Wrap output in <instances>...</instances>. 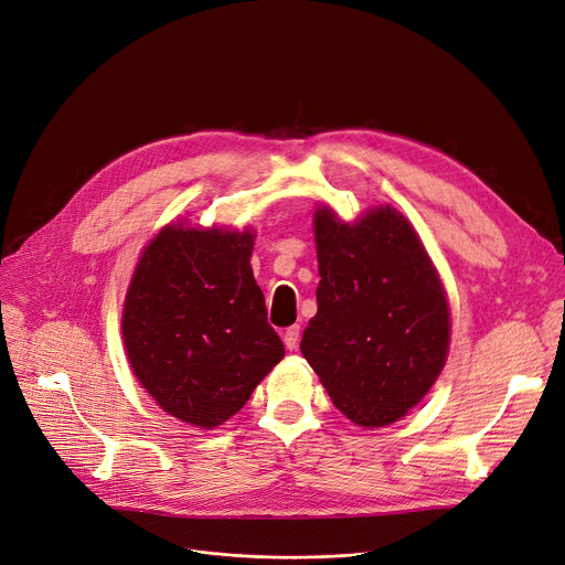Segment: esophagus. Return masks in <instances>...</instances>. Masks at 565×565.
<instances>
[{"instance_id": "34e87169", "label": "esophagus", "mask_w": 565, "mask_h": 565, "mask_svg": "<svg viewBox=\"0 0 565 565\" xmlns=\"http://www.w3.org/2000/svg\"><path fill=\"white\" fill-rule=\"evenodd\" d=\"M284 344L290 351L297 349V344H299V327H290V329L284 331Z\"/></svg>"}]
</instances>
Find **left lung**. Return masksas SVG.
Returning a JSON list of instances; mask_svg holds the SVG:
<instances>
[{
    "label": "left lung",
    "mask_w": 565,
    "mask_h": 565,
    "mask_svg": "<svg viewBox=\"0 0 565 565\" xmlns=\"http://www.w3.org/2000/svg\"><path fill=\"white\" fill-rule=\"evenodd\" d=\"M318 313L301 353L353 424L383 428L415 407L444 370L450 313L439 275L403 214L342 223L316 212Z\"/></svg>",
    "instance_id": "8db88e82"
}]
</instances>
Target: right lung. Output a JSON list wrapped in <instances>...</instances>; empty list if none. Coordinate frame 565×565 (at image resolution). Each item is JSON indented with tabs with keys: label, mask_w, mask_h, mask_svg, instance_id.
Segmentation results:
<instances>
[{
	"label": "right lung",
	"mask_w": 565,
	"mask_h": 565,
	"mask_svg": "<svg viewBox=\"0 0 565 565\" xmlns=\"http://www.w3.org/2000/svg\"><path fill=\"white\" fill-rule=\"evenodd\" d=\"M254 234L167 225L132 273L121 331L132 374L164 413L212 430L284 358L249 256Z\"/></svg>",
	"instance_id": "1"
}]
</instances>
